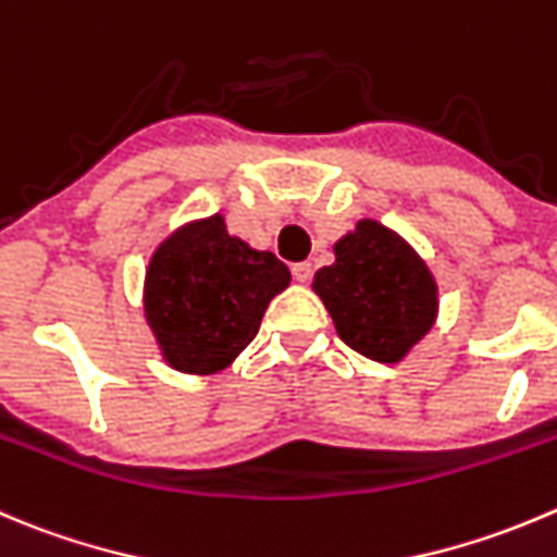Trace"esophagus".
Masks as SVG:
<instances>
[{
	"mask_svg": "<svg viewBox=\"0 0 557 557\" xmlns=\"http://www.w3.org/2000/svg\"><path fill=\"white\" fill-rule=\"evenodd\" d=\"M290 272H294L296 283H310V280H312V263H307V261L294 263V269H290Z\"/></svg>",
	"mask_w": 557,
	"mask_h": 557,
	"instance_id": "34e87169",
	"label": "esophagus"
}]
</instances>
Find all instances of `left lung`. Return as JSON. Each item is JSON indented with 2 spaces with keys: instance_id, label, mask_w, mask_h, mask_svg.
<instances>
[{
  "instance_id": "8db88e82",
  "label": "left lung",
  "mask_w": 557,
  "mask_h": 557,
  "mask_svg": "<svg viewBox=\"0 0 557 557\" xmlns=\"http://www.w3.org/2000/svg\"><path fill=\"white\" fill-rule=\"evenodd\" d=\"M312 290L339 339L381 364H397L438 318V283L424 258L377 220H359L334 242V263Z\"/></svg>"
}]
</instances>
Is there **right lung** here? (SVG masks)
I'll list each match as a JSON object with an SVG mask.
<instances>
[{
  "mask_svg": "<svg viewBox=\"0 0 557 557\" xmlns=\"http://www.w3.org/2000/svg\"><path fill=\"white\" fill-rule=\"evenodd\" d=\"M290 272L269 250L231 236L223 214L165 236L144 280V315L165 364L190 375L225 370L258 334Z\"/></svg>",
  "mask_w": 557,
  "mask_h": 557,
  "instance_id": "add662e5",
  "label": "right lung"
}]
</instances>
